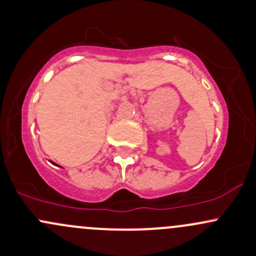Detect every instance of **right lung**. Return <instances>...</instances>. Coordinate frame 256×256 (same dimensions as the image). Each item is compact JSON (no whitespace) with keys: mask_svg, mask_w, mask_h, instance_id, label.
Returning <instances> with one entry per match:
<instances>
[{"mask_svg":"<svg viewBox=\"0 0 256 256\" xmlns=\"http://www.w3.org/2000/svg\"><path fill=\"white\" fill-rule=\"evenodd\" d=\"M52 164H54V162H52Z\"/></svg>","mask_w":256,"mask_h":256,"instance_id":"1","label":"right lung"}]
</instances>
